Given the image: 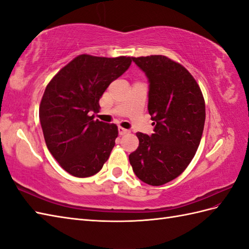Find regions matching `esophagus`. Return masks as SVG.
Here are the masks:
<instances>
[{"label":"esophagus","mask_w":249,"mask_h":249,"mask_svg":"<svg viewBox=\"0 0 249 249\" xmlns=\"http://www.w3.org/2000/svg\"><path fill=\"white\" fill-rule=\"evenodd\" d=\"M129 133V130L128 129H125V128H123V127H119V134L121 135V136H123V135H126V134H128Z\"/></svg>","instance_id":"esophagus-1"}]
</instances>
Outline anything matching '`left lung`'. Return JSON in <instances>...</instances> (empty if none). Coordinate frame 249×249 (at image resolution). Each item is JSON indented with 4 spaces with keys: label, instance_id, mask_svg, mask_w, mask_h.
I'll list each match as a JSON object with an SVG mask.
<instances>
[{
    "label": "left lung",
    "instance_id": "1",
    "mask_svg": "<svg viewBox=\"0 0 249 249\" xmlns=\"http://www.w3.org/2000/svg\"><path fill=\"white\" fill-rule=\"evenodd\" d=\"M150 81L149 113L154 134L137 133L139 146L129 155L142 182L160 186L178 178L192 161L202 137L205 103L186 68L165 55L133 57Z\"/></svg>",
    "mask_w": 249,
    "mask_h": 249
}]
</instances>
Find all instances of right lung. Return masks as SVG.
<instances>
[{"mask_svg":"<svg viewBox=\"0 0 249 249\" xmlns=\"http://www.w3.org/2000/svg\"><path fill=\"white\" fill-rule=\"evenodd\" d=\"M130 56L80 54L47 84L39 120L47 147L59 165L76 178L100 171L115 144V124L94 120L109 84L128 70Z\"/></svg>","mask_w":249,"mask_h":249,"instance_id":"right-lung-1","label":"right lung"}]
</instances>
